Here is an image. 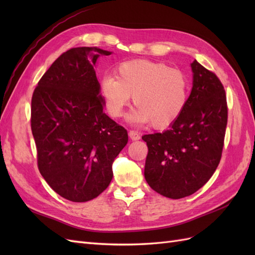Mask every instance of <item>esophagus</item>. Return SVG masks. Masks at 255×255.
<instances>
[{
    "mask_svg": "<svg viewBox=\"0 0 255 255\" xmlns=\"http://www.w3.org/2000/svg\"><path fill=\"white\" fill-rule=\"evenodd\" d=\"M128 136L132 140H139L140 139V135L138 134L137 132H135V130H129Z\"/></svg>",
    "mask_w": 255,
    "mask_h": 255,
    "instance_id": "1",
    "label": "esophagus"
}]
</instances>
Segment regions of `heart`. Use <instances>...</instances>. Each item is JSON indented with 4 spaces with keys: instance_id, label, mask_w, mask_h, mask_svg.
<instances>
[{
    "instance_id": "heart-1",
    "label": "heart",
    "mask_w": 255,
    "mask_h": 255,
    "mask_svg": "<svg viewBox=\"0 0 255 255\" xmlns=\"http://www.w3.org/2000/svg\"><path fill=\"white\" fill-rule=\"evenodd\" d=\"M100 94L113 118H120L130 102L136 109L128 120L135 125L166 128L174 123L186 107L189 83L182 71L159 61L132 59L115 69L100 82Z\"/></svg>"
}]
</instances>
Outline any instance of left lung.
Instances as JSON below:
<instances>
[{
  "label": "left lung",
  "instance_id": "obj_1",
  "mask_svg": "<svg viewBox=\"0 0 255 255\" xmlns=\"http://www.w3.org/2000/svg\"><path fill=\"white\" fill-rule=\"evenodd\" d=\"M192 89L184 112L163 133L143 135L144 177L159 195L181 199L211 179L221 159L228 123L227 96L214 72L192 61Z\"/></svg>",
  "mask_w": 255,
  "mask_h": 255
}]
</instances>
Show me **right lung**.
<instances>
[{"label":"right lung","mask_w":255,"mask_h":255,"mask_svg":"<svg viewBox=\"0 0 255 255\" xmlns=\"http://www.w3.org/2000/svg\"><path fill=\"white\" fill-rule=\"evenodd\" d=\"M112 52L73 48L48 69L32 97L30 128L38 169L50 187L72 202H86L109 187L113 163L128 130L107 116L95 65Z\"/></svg>","instance_id":"obj_1"}]
</instances>
